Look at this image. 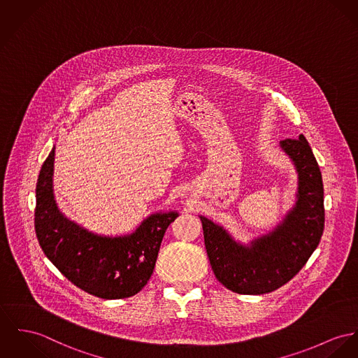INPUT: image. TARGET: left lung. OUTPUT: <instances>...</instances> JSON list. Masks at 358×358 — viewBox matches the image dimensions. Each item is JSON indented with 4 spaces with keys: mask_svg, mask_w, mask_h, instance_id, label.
<instances>
[{
    "mask_svg": "<svg viewBox=\"0 0 358 358\" xmlns=\"http://www.w3.org/2000/svg\"><path fill=\"white\" fill-rule=\"evenodd\" d=\"M297 171L296 203L273 230L248 244L203 215L204 244L220 283L238 294H266L287 283L317 248L324 230V191L319 165L303 135L279 143Z\"/></svg>",
    "mask_w": 358,
    "mask_h": 358,
    "instance_id": "obj_1",
    "label": "left lung"
}]
</instances>
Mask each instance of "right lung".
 I'll use <instances>...</instances> for the list:
<instances>
[{
    "label": "right lung",
    "instance_id": "obj_1",
    "mask_svg": "<svg viewBox=\"0 0 358 358\" xmlns=\"http://www.w3.org/2000/svg\"><path fill=\"white\" fill-rule=\"evenodd\" d=\"M55 145L36 182L35 231L46 257L75 286L105 300L132 297L148 282L169 224L177 211L148 215L124 236L92 233L68 220L53 192Z\"/></svg>",
    "mask_w": 358,
    "mask_h": 358
}]
</instances>
